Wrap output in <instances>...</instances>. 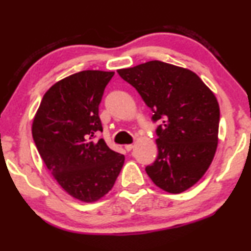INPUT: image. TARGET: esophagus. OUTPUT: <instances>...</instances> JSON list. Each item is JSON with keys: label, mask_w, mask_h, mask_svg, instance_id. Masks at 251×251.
Here are the masks:
<instances>
[{"label": "esophagus", "mask_w": 251, "mask_h": 251, "mask_svg": "<svg viewBox=\"0 0 251 251\" xmlns=\"http://www.w3.org/2000/svg\"><path fill=\"white\" fill-rule=\"evenodd\" d=\"M125 149H126V151H132L134 149V145L133 144H128V145H125Z\"/></svg>", "instance_id": "obj_1"}]
</instances>
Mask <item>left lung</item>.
Listing matches in <instances>:
<instances>
[{
	"mask_svg": "<svg viewBox=\"0 0 251 251\" xmlns=\"http://www.w3.org/2000/svg\"><path fill=\"white\" fill-rule=\"evenodd\" d=\"M160 120L158 156L146 173L162 191L179 194L203 176L217 149L220 106L212 90L195 72L160 60L120 69Z\"/></svg>",
	"mask_w": 251,
	"mask_h": 251,
	"instance_id": "left-lung-1",
	"label": "left lung"
}]
</instances>
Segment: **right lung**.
<instances>
[{"instance_id": "obj_1", "label": "right lung", "mask_w": 251, "mask_h": 251, "mask_svg": "<svg viewBox=\"0 0 251 251\" xmlns=\"http://www.w3.org/2000/svg\"><path fill=\"white\" fill-rule=\"evenodd\" d=\"M112 71L85 70L63 78L45 92L32 122V138L47 168L64 191L92 203L112 189L125 156L104 139L98 107Z\"/></svg>"}]
</instances>
